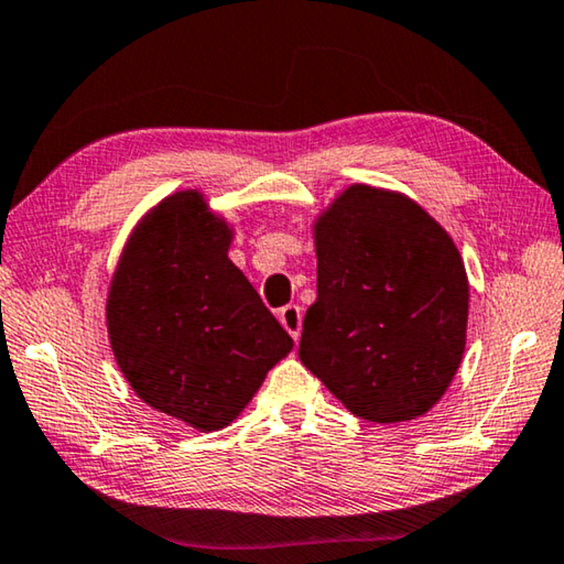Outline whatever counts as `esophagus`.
Masks as SVG:
<instances>
[{
  "instance_id": "obj_1",
  "label": "esophagus",
  "mask_w": 564,
  "mask_h": 564,
  "mask_svg": "<svg viewBox=\"0 0 564 564\" xmlns=\"http://www.w3.org/2000/svg\"><path fill=\"white\" fill-rule=\"evenodd\" d=\"M279 321L283 324V328L289 330V334L293 336V341H299L303 316H301V308L296 306V303H289V306H283V308L279 311Z\"/></svg>"
}]
</instances>
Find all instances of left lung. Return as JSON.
I'll return each mask as SVG.
<instances>
[{
	"instance_id": "left-lung-1",
	"label": "left lung",
	"mask_w": 564,
	"mask_h": 564,
	"mask_svg": "<svg viewBox=\"0 0 564 564\" xmlns=\"http://www.w3.org/2000/svg\"><path fill=\"white\" fill-rule=\"evenodd\" d=\"M314 240L318 296L301 364L369 422L426 414L467 344L469 281L454 240L406 195L359 183L321 213Z\"/></svg>"
}]
</instances>
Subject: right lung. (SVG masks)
<instances>
[{"label": "right lung", "instance_id": "1", "mask_svg": "<svg viewBox=\"0 0 564 564\" xmlns=\"http://www.w3.org/2000/svg\"><path fill=\"white\" fill-rule=\"evenodd\" d=\"M230 240L203 193L167 195L130 234L107 293L122 377L145 404L198 432L234 422L293 348L228 258Z\"/></svg>", "mask_w": 564, "mask_h": 564}]
</instances>
